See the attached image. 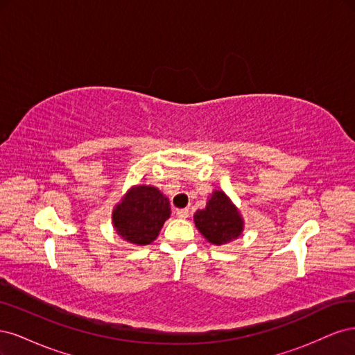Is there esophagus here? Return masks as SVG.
I'll use <instances>...</instances> for the list:
<instances>
[{"label":"esophagus","instance_id":"34e87169","mask_svg":"<svg viewBox=\"0 0 355 355\" xmlns=\"http://www.w3.org/2000/svg\"><path fill=\"white\" fill-rule=\"evenodd\" d=\"M176 214L180 219H187L189 216V210L188 209H179V210H176Z\"/></svg>","mask_w":355,"mask_h":355}]
</instances>
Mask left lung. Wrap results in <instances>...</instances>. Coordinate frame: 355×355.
Here are the masks:
<instances>
[{
  "label": "left lung",
  "mask_w": 355,
  "mask_h": 355,
  "mask_svg": "<svg viewBox=\"0 0 355 355\" xmlns=\"http://www.w3.org/2000/svg\"><path fill=\"white\" fill-rule=\"evenodd\" d=\"M194 223L202 237L214 245L237 240L244 231V219L239 207L222 189H214L206 207L196 211Z\"/></svg>",
  "instance_id": "obj_1"
}]
</instances>
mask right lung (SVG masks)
I'll return each instance as SVG.
<instances>
[{
	"label": "right lung",
	"mask_w": 355,
	"mask_h": 355,
	"mask_svg": "<svg viewBox=\"0 0 355 355\" xmlns=\"http://www.w3.org/2000/svg\"><path fill=\"white\" fill-rule=\"evenodd\" d=\"M170 201L157 187L133 185L112 210V227L135 245L151 244L170 218Z\"/></svg>",
	"instance_id": "obj_1"
}]
</instances>
